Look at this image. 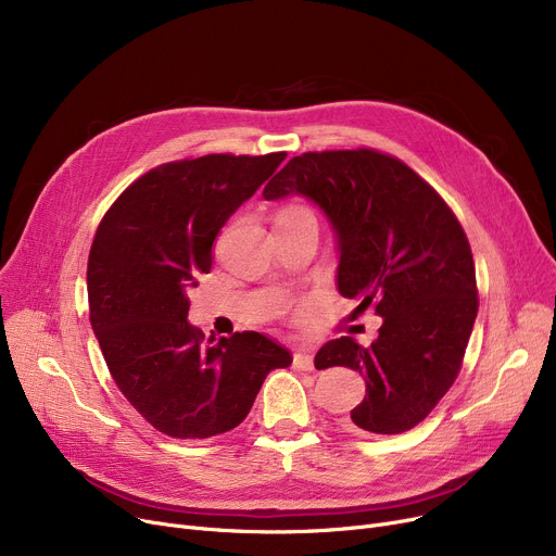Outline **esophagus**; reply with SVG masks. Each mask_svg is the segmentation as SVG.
Returning <instances> with one entry per match:
<instances>
[{
    "label": "esophagus",
    "instance_id": "obj_1",
    "mask_svg": "<svg viewBox=\"0 0 556 556\" xmlns=\"http://www.w3.org/2000/svg\"><path fill=\"white\" fill-rule=\"evenodd\" d=\"M293 367L298 371H313V354L311 352H295L293 354Z\"/></svg>",
    "mask_w": 556,
    "mask_h": 556
}]
</instances>
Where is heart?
I'll list each match as a JSON object with an SVG mask.
<instances>
[{
  "label": "heart",
  "instance_id": "obj_1",
  "mask_svg": "<svg viewBox=\"0 0 556 556\" xmlns=\"http://www.w3.org/2000/svg\"><path fill=\"white\" fill-rule=\"evenodd\" d=\"M281 214H308V212H304V210H300V207H290V210H286V212H281Z\"/></svg>",
  "mask_w": 556,
  "mask_h": 556
}]
</instances>
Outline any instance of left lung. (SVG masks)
<instances>
[{"instance_id": "1", "label": "left lung", "mask_w": 556, "mask_h": 556, "mask_svg": "<svg viewBox=\"0 0 556 556\" xmlns=\"http://www.w3.org/2000/svg\"><path fill=\"white\" fill-rule=\"evenodd\" d=\"M304 195L336 233L338 290L383 317L363 346L327 342L315 367H349L365 399L346 428L396 434L424 421L457 378L478 315L473 254L448 204L403 162L369 149L304 153L263 189L266 200Z\"/></svg>"}]
</instances>
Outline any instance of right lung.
<instances>
[{"label": "right lung", "instance_id": "add662e5", "mask_svg": "<svg viewBox=\"0 0 556 556\" xmlns=\"http://www.w3.org/2000/svg\"><path fill=\"white\" fill-rule=\"evenodd\" d=\"M286 153L204 155L153 168L103 216L87 261L90 323L135 410L175 440L237 428L288 349L256 331L204 340L187 290L212 270L223 225Z\"/></svg>", "mask_w": 556, "mask_h": 556}]
</instances>
